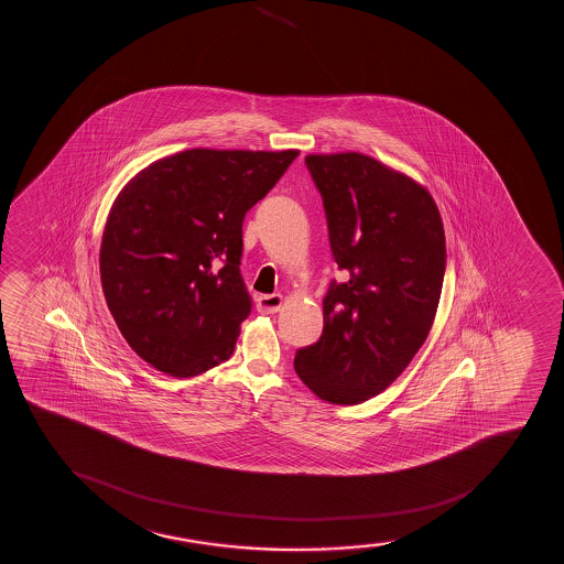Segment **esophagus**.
<instances>
[{"label": "esophagus", "instance_id": "34e87169", "mask_svg": "<svg viewBox=\"0 0 564 564\" xmlns=\"http://www.w3.org/2000/svg\"><path fill=\"white\" fill-rule=\"evenodd\" d=\"M282 306V295L274 293V295H259L258 311L261 314H276Z\"/></svg>", "mask_w": 564, "mask_h": 564}]
</instances>
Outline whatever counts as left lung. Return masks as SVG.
Returning <instances> with one entry per match:
<instances>
[{
    "label": "left lung",
    "instance_id": "8db88e82",
    "mask_svg": "<svg viewBox=\"0 0 564 564\" xmlns=\"http://www.w3.org/2000/svg\"><path fill=\"white\" fill-rule=\"evenodd\" d=\"M330 250L346 282L324 299V333L295 372L330 404L382 393L433 327L446 271L441 213L425 186L361 152L308 154Z\"/></svg>",
    "mask_w": 564,
    "mask_h": 564
}]
</instances>
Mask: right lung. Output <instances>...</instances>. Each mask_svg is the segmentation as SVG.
I'll use <instances>...</instances> for the list:
<instances>
[{
	"mask_svg": "<svg viewBox=\"0 0 564 564\" xmlns=\"http://www.w3.org/2000/svg\"><path fill=\"white\" fill-rule=\"evenodd\" d=\"M299 150L192 149L139 171L112 203L99 274L137 356L176 378L227 361L252 308L242 220Z\"/></svg>",
	"mask_w": 564,
	"mask_h": 564,
	"instance_id": "obj_1",
	"label": "right lung"
}]
</instances>
